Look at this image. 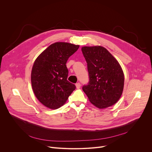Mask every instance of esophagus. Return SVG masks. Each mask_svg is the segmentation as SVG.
Masks as SVG:
<instances>
[{"label":"esophagus","mask_w":152,"mask_h":152,"mask_svg":"<svg viewBox=\"0 0 152 152\" xmlns=\"http://www.w3.org/2000/svg\"><path fill=\"white\" fill-rule=\"evenodd\" d=\"M76 88L79 89L80 88V83H76Z\"/></svg>","instance_id":"1"}]
</instances>
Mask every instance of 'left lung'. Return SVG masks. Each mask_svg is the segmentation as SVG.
Listing matches in <instances>:
<instances>
[{"instance_id":"left-lung-1","label":"left lung","mask_w":152,"mask_h":152,"mask_svg":"<svg viewBox=\"0 0 152 152\" xmlns=\"http://www.w3.org/2000/svg\"><path fill=\"white\" fill-rule=\"evenodd\" d=\"M87 63L89 82L82 90L90 102L99 109L111 106L120 99L124 76L117 60L103 47L82 48Z\"/></svg>"}]
</instances>
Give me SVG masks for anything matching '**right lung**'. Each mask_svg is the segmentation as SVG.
<instances>
[{
	"mask_svg": "<svg viewBox=\"0 0 152 152\" xmlns=\"http://www.w3.org/2000/svg\"><path fill=\"white\" fill-rule=\"evenodd\" d=\"M79 45L56 42L50 45L35 59L31 72V83L37 99L45 106L56 110L62 106L75 90L67 80L66 63Z\"/></svg>",
	"mask_w": 152,
	"mask_h": 152,
	"instance_id": "add662e5",
	"label": "right lung"
}]
</instances>
